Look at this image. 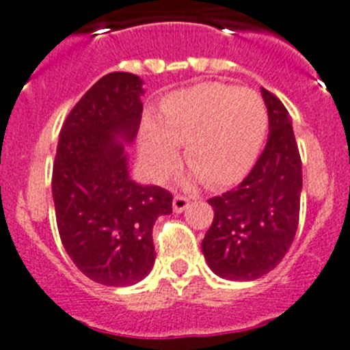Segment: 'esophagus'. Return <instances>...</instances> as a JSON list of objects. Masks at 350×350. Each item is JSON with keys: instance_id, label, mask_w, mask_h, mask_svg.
I'll return each mask as SVG.
<instances>
[{"instance_id": "34e87169", "label": "esophagus", "mask_w": 350, "mask_h": 350, "mask_svg": "<svg viewBox=\"0 0 350 350\" xmlns=\"http://www.w3.org/2000/svg\"><path fill=\"white\" fill-rule=\"evenodd\" d=\"M189 207V198H186V196H175L173 198V212H184L186 208Z\"/></svg>"}]
</instances>
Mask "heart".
<instances>
[{
    "label": "heart",
    "mask_w": 350,
    "mask_h": 350,
    "mask_svg": "<svg viewBox=\"0 0 350 350\" xmlns=\"http://www.w3.org/2000/svg\"><path fill=\"white\" fill-rule=\"evenodd\" d=\"M267 109L252 90L202 83L164 98L157 124L146 122L139 154L161 180L184 159L208 187L232 186L253 168L267 133Z\"/></svg>",
    "instance_id": "1"
}]
</instances>
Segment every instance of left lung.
I'll use <instances>...</instances> for the list:
<instances>
[{
	"instance_id": "left-lung-1",
	"label": "left lung",
	"mask_w": 350,
	"mask_h": 350,
	"mask_svg": "<svg viewBox=\"0 0 350 350\" xmlns=\"http://www.w3.org/2000/svg\"><path fill=\"white\" fill-rule=\"evenodd\" d=\"M262 97L269 115L267 145L239 187L208 200L214 221L202 241L212 273L232 282H252L273 271L299 223L303 172L291 115L265 88Z\"/></svg>"
}]
</instances>
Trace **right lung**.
<instances>
[{"label": "right lung", "instance_id": "add662e5", "mask_svg": "<svg viewBox=\"0 0 350 350\" xmlns=\"http://www.w3.org/2000/svg\"><path fill=\"white\" fill-rule=\"evenodd\" d=\"M143 79L100 77L68 113L53 166V200L65 252L95 283L129 286L155 262L152 228L172 214V193L129 175L127 145L142 122Z\"/></svg>", "mask_w": 350, "mask_h": 350}]
</instances>
